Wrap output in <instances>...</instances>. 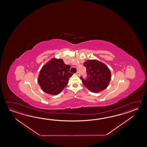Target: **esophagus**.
I'll list each match as a JSON object with an SVG mask.
<instances>
[{
    "instance_id": "obj_1",
    "label": "esophagus",
    "mask_w": 147,
    "mask_h": 147,
    "mask_svg": "<svg viewBox=\"0 0 147 147\" xmlns=\"http://www.w3.org/2000/svg\"><path fill=\"white\" fill-rule=\"evenodd\" d=\"M76 75H77L78 76H80V72H77L76 74Z\"/></svg>"
}]
</instances>
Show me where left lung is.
Instances as JSON below:
<instances>
[{
  "label": "left lung",
  "mask_w": 147,
  "mask_h": 147,
  "mask_svg": "<svg viewBox=\"0 0 147 147\" xmlns=\"http://www.w3.org/2000/svg\"><path fill=\"white\" fill-rule=\"evenodd\" d=\"M86 67L87 79H81L89 90L98 93L108 87L111 78L109 68L104 63L97 59L88 60L84 63Z\"/></svg>",
  "instance_id": "8db88e82"
}]
</instances>
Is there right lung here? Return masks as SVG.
Instances as JSON below:
<instances>
[{"label":"right lung","instance_id":"1","mask_svg":"<svg viewBox=\"0 0 147 147\" xmlns=\"http://www.w3.org/2000/svg\"><path fill=\"white\" fill-rule=\"evenodd\" d=\"M70 66L61 59L53 58L41 68L38 77V82L42 90L50 95L60 93L68 84L72 76Z\"/></svg>","mask_w":147,"mask_h":147}]
</instances>
